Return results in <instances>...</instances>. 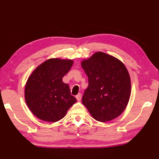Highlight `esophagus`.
I'll return each instance as SVG.
<instances>
[{
    "label": "esophagus",
    "mask_w": 159,
    "mask_h": 159,
    "mask_svg": "<svg viewBox=\"0 0 159 159\" xmlns=\"http://www.w3.org/2000/svg\"><path fill=\"white\" fill-rule=\"evenodd\" d=\"M81 97H82V95L80 93H79L78 95L76 96V98L78 101H80V99H81Z\"/></svg>",
    "instance_id": "obj_1"
}]
</instances>
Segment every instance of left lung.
Listing matches in <instances>:
<instances>
[{
    "instance_id": "obj_1",
    "label": "left lung",
    "mask_w": 159,
    "mask_h": 159,
    "mask_svg": "<svg viewBox=\"0 0 159 159\" xmlns=\"http://www.w3.org/2000/svg\"><path fill=\"white\" fill-rule=\"evenodd\" d=\"M88 77L83 104L95 120L106 122L120 116L127 107L131 92L128 71L117 58L95 52L81 62Z\"/></svg>"
}]
</instances>
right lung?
Segmentation results:
<instances>
[{"label": "right lung", "mask_w": 159, "mask_h": 159, "mask_svg": "<svg viewBox=\"0 0 159 159\" xmlns=\"http://www.w3.org/2000/svg\"><path fill=\"white\" fill-rule=\"evenodd\" d=\"M71 60H48L34 70L25 86V101L30 111L44 121L56 122L65 116L76 102L62 78L73 65Z\"/></svg>", "instance_id": "1"}]
</instances>
